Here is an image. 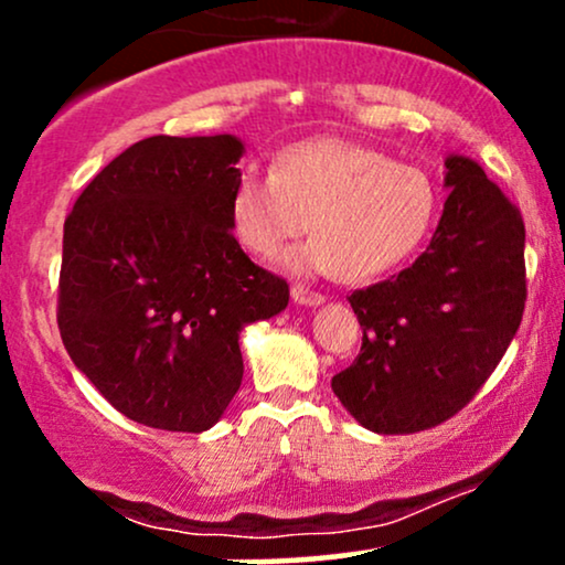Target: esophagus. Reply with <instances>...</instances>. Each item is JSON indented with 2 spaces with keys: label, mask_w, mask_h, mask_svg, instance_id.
<instances>
[{
  "label": "esophagus",
  "mask_w": 565,
  "mask_h": 565,
  "mask_svg": "<svg viewBox=\"0 0 565 565\" xmlns=\"http://www.w3.org/2000/svg\"><path fill=\"white\" fill-rule=\"evenodd\" d=\"M291 300H295L297 305H308V308H316V305H321L323 300H327V297L319 295V291H310V289L300 287V284H295V287H291Z\"/></svg>",
  "instance_id": "obj_1"
}]
</instances>
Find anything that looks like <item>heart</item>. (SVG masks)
Returning a JSON list of instances; mask_svg holds the SVG:
<instances>
[{
    "label": "heart",
    "mask_w": 565,
    "mask_h": 565,
    "mask_svg": "<svg viewBox=\"0 0 565 565\" xmlns=\"http://www.w3.org/2000/svg\"><path fill=\"white\" fill-rule=\"evenodd\" d=\"M231 228L246 252L276 257L308 225L313 238L289 252L291 274L366 281L408 260L430 236L438 188L423 167L342 138L291 142L274 170L246 164L231 188Z\"/></svg>",
    "instance_id": "heart-1"
}]
</instances>
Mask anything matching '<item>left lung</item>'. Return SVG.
Returning <instances> with one entry per match:
<instances>
[{
  "instance_id": "1",
  "label": "left lung",
  "mask_w": 565,
  "mask_h": 565,
  "mask_svg": "<svg viewBox=\"0 0 565 565\" xmlns=\"http://www.w3.org/2000/svg\"><path fill=\"white\" fill-rule=\"evenodd\" d=\"M449 199L430 246L398 276L355 289L359 359L332 391L366 430L436 427L491 377L526 305V228L518 206L468 157L446 159Z\"/></svg>"
}]
</instances>
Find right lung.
Segmentation results:
<instances>
[{
	"mask_svg": "<svg viewBox=\"0 0 565 565\" xmlns=\"http://www.w3.org/2000/svg\"><path fill=\"white\" fill-rule=\"evenodd\" d=\"M242 153L233 135H153L103 167L63 225V345L103 398L140 425H215L244 377L242 329L289 302V284L233 238Z\"/></svg>",
	"mask_w": 565,
	"mask_h": 565,
	"instance_id": "obj_1",
	"label": "right lung"
}]
</instances>
